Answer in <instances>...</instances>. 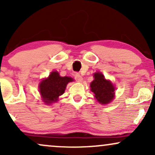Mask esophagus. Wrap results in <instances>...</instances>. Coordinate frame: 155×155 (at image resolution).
Returning a JSON list of instances; mask_svg holds the SVG:
<instances>
[{"label":"esophagus","mask_w":155,"mask_h":155,"mask_svg":"<svg viewBox=\"0 0 155 155\" xmlns=\"http://www.w3.org/2000/svg\"><path fill=\"white\" fill-rule=\"evenodd\" d=\"M74 77H75L76 81H78V82H81V81H82L83 78H82V76H80L79 74H75V75H74Z\"/></svg>","instance_id":"34e87169"}]
</instances>
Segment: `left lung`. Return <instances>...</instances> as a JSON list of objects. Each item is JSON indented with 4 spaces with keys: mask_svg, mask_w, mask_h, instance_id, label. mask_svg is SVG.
<instances>
[{
    "mask_svg": "<svg viewBox=\"0 0 155 155\" xmlns=\"http://www.w3.org/2000/svg\"><path fill=\"white\" fill-rule=\"evenodd\" d=\"M91 91L101 104H107L114 98L115 87L109 80L105 79L101 72L94 74V80L90 84Z\"/></svg>",
    "mask_w": 155,
    "mask_h": 155,
    "instance_id": "1",
    "label": "left lung"
}]
</instances>
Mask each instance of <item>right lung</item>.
Listing matches in <instances>:
<instances>
[{"instance_id": "obj_1", "label": "right lung", "mask_w": 155, "mask_h": 155, "mask_svg": "<svg viewBox=\"0 0 155 155\" xmlns=\"http://www.w3.org/2000/svg\"><path fill=\"white\" fill-rule=\"evenodd\" d=\"M74 81L71 77L60 76L58 71H52L49 77L44 79L39 84V92L46 104L57 102L59 96L65 92L68 83Z\"/></svg>"}]
</instances>
